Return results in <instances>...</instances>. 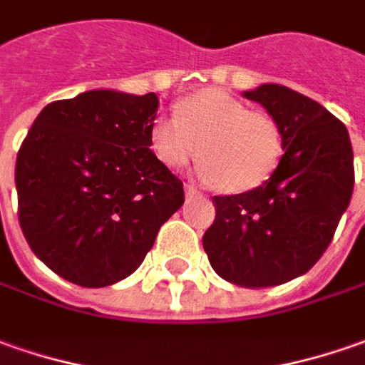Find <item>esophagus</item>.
Wrapping results in <instances>:
<instances>
[{
  "label": "esophagus",
  "instance_id": "34e87169",
  "mask_svg": "<svg viewBox=\"0 0 365 365\" xmlns=\"http://www.w3.org/2000/svg\"><path fill=\"white\" fill-rule=\"evenodd\" d=\"M197 195H200V192H197L193 185L185 183V197H187V200H192V197H197Z\"/></svg>",
  "mask_w": 365,
  "mask_h": 365
}]
</instances>
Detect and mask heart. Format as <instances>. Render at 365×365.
<instances>
[{"label":"heart","instance_id":"b5f03b06","mask_svg":"<svg viewBox=\"0 0 365 365\" xmlns=\"http://www.w3.org/2000/svg\"><path fill=\"white\" fill-rule=\"evenodd\" d=\"M173 115H158L150 125L151 151L170 170L193 160L200 148L203 180L242 193L266 183L279 165L284 133L276 118L227 91L203 89L180 99Z\"/></svg>","mask_w":365,"mask_h":365}]
</instances>
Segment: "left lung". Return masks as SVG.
Listing matches in <instances>:
<instances>
[{
	"label": "left lung",
	"instance_id": "1",
	"mask_svg": "<svg viewBox=\"0 0 365 365\" xmlns=\"http://www.w3.org/2000/svg\"><path fill=\"white\" fill-rule=\"evenodd\" d=\"M244 96L276 118L286 153L259 187L212 197L203 250L217 276L257 289L306 274L328 250L354 192V151L346 125L318 101L277 83Z\"/></svg>",
	"mask_w": 365,
	"mask_h": 365
}]
</instances>
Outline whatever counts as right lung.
<instances>
[{
	"mask_svg": "<svg viewBox=\"0 0 365 365\" xmlns=\"http://www.w3.org/2000/svg\"><path fill=\"white\" fill-rule=\"evenodd\" d=\"M160 99L93 89L47 103L17 151V215L59 277L106 287L141 266L183 203V183L150 150Z\"/></svg>",
	"mask_w": 365,
	"mask_h": 365,
	"instance_id": "add662e5",
	"label": "right lung"
}]
</instances>
